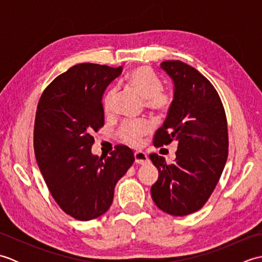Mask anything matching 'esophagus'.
Returning <instances> with one entry per match:
<instances>
[{
  "label": "esophagus",
  "instance_id": "obj_1",
  "mask_svg": "<svg viewBox=\"0 0 262 262\" xmlns=\"http://www.w3.org/2000/svg\"><path fill=\"white\" fill-rule=\"evenodd\" d=\"M134 157H135V162L138 164H146L149 162L147 154L144 152H135Z\"/></svg>",
  "mask_w": 262,
  "mask_h": 262
}]
</instances>
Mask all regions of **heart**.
Here are the masks:
<instances>
[{
	"instance_id": "1",
	"label": "heart",
	"mask_w": 262,
	"mask_h": 262,
	"mask_svg": "<svg viewBox=\"0 0 262 262\" xmlns=\"http://www.w3.org/2000/svg\"><path fill=\"white\" fill-rule=\"evenodd\" d=\"M127 84L144 98V102L148 109L157 111V113H162L169 108L171 103V94L165 89L161 88L159 76L151 69L146 66H141V68L133 70L127 76ZM116 97V89H110L104 94L102 107L105 115L109 116L113 114ZM151 130L152 124L148 120L126 121L121 125L118 134L122 142L133 147H137L141 145L143 138L148 133H151Z\"/></svg>"
}]
</instances>
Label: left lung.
Segmentation results:
<instances>
[{
	"mask_svg": "<svg viewBox=\"0 0 262 262\" xmlns=\"http://www.w3.org/2000/svg\"><path fill=\"white\" fill-rule=\"evenodd\" d=\"M161 69L174 84L173 100L154 146L177 142L174 163L149 154L159 170L151 188L153 202L173 216L199 210L207 202L224 170L229 154L226 115L219 93L199 72L180 60H164Z\"/></svg>",
	"mask_w": 262,
	"mask_h": 262,
	"instance_id": "obj_1",
	"label": "left lung"
}]
</instances>
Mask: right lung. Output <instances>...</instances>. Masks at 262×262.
Returning a JSON list of instances; mask_svg holds the SVG:
<instances>
[{"label":"right lung","mask_w":262,"mask_h":262,"mask_svg":"<svg viewBox=\"0 0 262 262\" xmlns=\"http://www.w3.org/2000/svg\"><path fill=\"white\" fill-rule=\"evenodd\" d=\"M122 68L83 63L57 76L38 102L33 147L55 202L79 221L101 216L113 204L116 183L134 163L129 147L108 158L93 155V132L104 124L102 96Z\"/></svg>","instance_id":"1"}]
</instances>
